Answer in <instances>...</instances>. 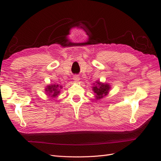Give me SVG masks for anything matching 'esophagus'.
<instances>
[{"mask_svg": "<svg viewBox=\"0 0 161 161\" xmlns=\"http://www.w3.org/2000/svg\"><path fill=\"white\" fill-rule=\"evenodd\" d=\"M73 79H74L75 82H78L80 80V78L78 76H75L74 77H73Z\"/></svg>", "mask_w": 161, "mask_h": 161, "instance_id": "esophagus-1", "label": "esophagus"}]
</instances>
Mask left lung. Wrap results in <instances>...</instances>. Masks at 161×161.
<instances>
[{"label": "left lung", "instance_id": "1", "mask_svg": "<svg viewBox=\"0 0 161 161\" xmlns=\"http://www.w3.org/2000/svg\"><path fill=\"white\" fill-rule=\"evenodd\" d=\"M92 91L95 94V97L97 100L103 98L104 97L108 95L111 89V86L108 83H103V82L97 80L95 83H93V86L92 87Z\"/></svg>", "mask_w": 161, "mask_h": 161}]
</instances>
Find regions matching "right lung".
Returning a JSON list of instances; mask_svg holds the SVG:
<instances>
[{"label": "right lung", "instance_id": "obj_1", "mask_svg": "<svg viewBox=\"0 0 161 161\" xmlns=\"http://www.w3.org/2000/svg\"><path fill=\"white\" fill-rule=\"evenodd\" d=\"M62 88V86H59L56 84H50L46 86L45 88V91L46 95H47L50 97L54 98L58 97L60 93V89Z\"/></svg>", "mask_w": 161, "mask_h": 161}]
</instances>
